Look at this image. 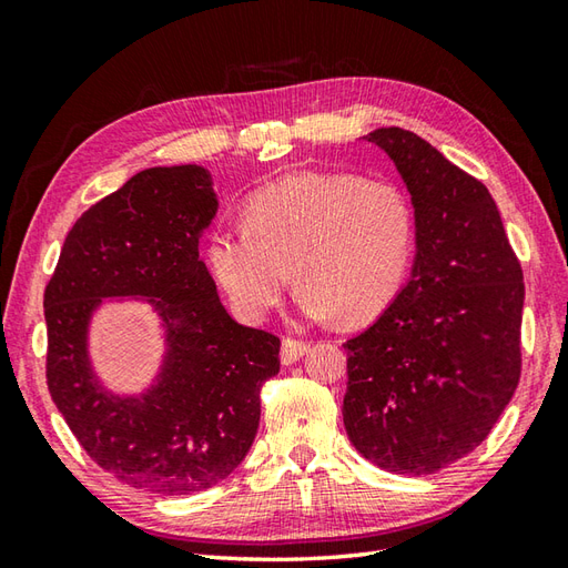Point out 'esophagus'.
Returning <instances> with one entry per match:
<instances>
[{"mask_svg": "<svg viewBox=\"0 0 568 568\" xmlns=\"http://www.w3.org/2000/svg\"><path fill=\"white\" fill-rule=\"evenodd\" d=\"M307 352V344L300 342V339H293V336H285L283 339V346H281V361L285 366L295 364V361H300L305 356Z\"/></svg>", "mask_w": 568, "mask_h": 568, "instance_id": "obj_1", "label": "esophagus"}]
</instances>
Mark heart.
<instances>
[{
    "instance_id": "obj_1",
    "label": "heart",
    "mask_w": 568,
    "mask_h": 568,
    "mask_svg": "<svg viewBox=\"0 0 568 568\" xmlns=\"http://www.w3.org/2000/svg\"><path fill=\"white\" fill-rule=\"evenodd\" d=\"M417 246V214L390 180L297 173L244 204V229L210 236L207 265L241 317L263 320L291 285L312 320L381 317L403 293Z\"/></svg>"
}]
</instances>
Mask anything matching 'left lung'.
<instances>
[{
  "instance_id": "left-lung-1",
  "label": "left lung",
  "mask_w": 568,
  "mask_h": 568,
  "mask_svg": "<svg viewBox=\"0 0 568 568\" xmlns=\"http://www.w3.org/2000/svg\"><path fill=\"white\" fill-rule=\"evenodd\" d=\"M395 161L417 214L403 293L344 344V427L368 462L427 476L470 454L523 373V265L488 187L407 129L366 136Z\"/></svg>"
}]
</instances>
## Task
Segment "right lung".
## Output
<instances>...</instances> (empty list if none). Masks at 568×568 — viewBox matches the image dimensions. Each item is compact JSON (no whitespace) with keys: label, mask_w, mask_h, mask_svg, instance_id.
I'll return each mask as SVG.
<instances>
[{"label":"right lung","mask_w":568,"mask_h":568,"mask_svg":"<svg viewBox=\"0 0 568 568\" xmlns=\"http://www.w3.org/2000/svg\"><path fill=\"white\" fill-rule=\"evenodd\" d=\"M216 212L200 165L149 168L72 224L43 293L45 381L88 456L122 484L187 496L244 462L261 388L281 371V339L226 315L200 258ZM146 296L164 317L169 356L141 398H114L91 376L87 322L104 296Z\"/></svg>","instance_id":"obj_1"}]
</instances>
